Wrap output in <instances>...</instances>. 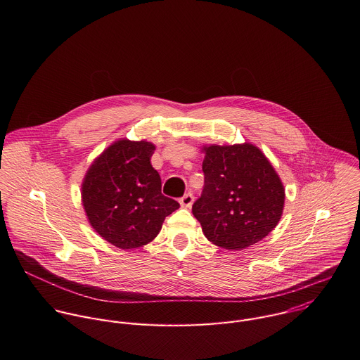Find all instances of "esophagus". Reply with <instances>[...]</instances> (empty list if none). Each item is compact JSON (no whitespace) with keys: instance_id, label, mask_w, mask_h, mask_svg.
I'll list each match as a JSON object with an SVG mask.
<instances>
[{"instance_id":"esophagus-1","label":"esophagus","mask_w":360,"mask_h":360,"mask_svg":"<svg viewBox=\"0 0 360 360\" xmlns=\"http://www.w3.org/2000/svg\"><path fill=\"white\" fill-rule=\"evenodd\" d=\"M179 203H181L182 208H191L192 203H193V196H192V193L184 195V196L179 199Z\"/></svg>"}]
</instances>
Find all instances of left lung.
Instances as JSON below:
<instances>
[{
	"label": "left lung",
	"mask_w": 360,
	"mask_h": 360,
	"mask_svg": "<svg viewBox=\"0 0 360 360\" xmlns=\"http://www.w3.org/2000/svg\"><path fill=\"white\" fill-rule=\"evenodd\" d=\"M205 186L192 214L208 240L242 250L266 238L281 221L283 184L253 143L203 145Z\"/></svg>",
	"instance_id": "obj_1"
}]
</instances>
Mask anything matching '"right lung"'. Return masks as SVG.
Returning <instances> with one entry per match:
<instances>
[{"instance_id":"add662e5","label":"right lung","mask_w":360,"mask_h":360,"mask_svg":"<svg viewBox=\"0 0 360 360\" xmlns=\"http://www.w3.org/2000/svg\"><path fill=\"white\" fill-rule=\"evenodd\" d=\"M155 145L121 138L89 165L81 200L94 231L120 249H136L157 238L179 203L161 192V176L152 168Z\"/></svg>"}]
</instances>
